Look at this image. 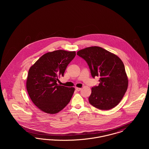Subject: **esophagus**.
I'll return each instance as SVG.
<instances>
[{
	"mask_svg": "<svg viewBox=\"0 0 149 149\" xmlns=\"http://www.w3.org/2000/svg\"><path fill=\"white\" fill-rule=\"evenodd\" d=\"M75 89H76L77 91H81V88H77V87H76V88H75Z\"/></svg>",
	"mask_w": 149,
	"mask_h": 149,
	"instance_id": "34e87169",
	"label": "esophagus"
}]
</instances>
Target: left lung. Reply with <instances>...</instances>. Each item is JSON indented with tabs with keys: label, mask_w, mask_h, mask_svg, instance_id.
<instances>
[{
	"label": "left lung",
	"mask_w": 149,
	"mask_h": 149,
	"mask_svg": "<svg viewBox=\"0 0 149 149\" xmlns=\"http://www.w3.org/2000/svg\"><path fill=\"white\" fill-rule=\"evenodd\" d=\"M77 55L86 62L93 78L100 77L99 85L92 88L89 103L101 110H109L116 106L126 92L128 83L122 60L98 46L80 50Z\"/></svg>",
	"instance_id": "obj_1"
}]
</instances>
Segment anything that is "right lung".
<instances>
[{
    "instance_id": "obj_1",
    "label": "right lung",
    "mask_w": 149,
    "mask_h": 149,
    "mask_svg": "<svg viewBox=\"0 0 149 149\" xmlns=\"http://www.w3.org/2000/svg\"><path fill=\"white\" fill-rule=\"evenodd\" d=\"M76 55L75 51L56 50L41 57L29 71L26 88L33 103L47 113L61 111L71 100L75 89L56 83L64 77L68 65Z\"/></svg>"
}]
</instances>
